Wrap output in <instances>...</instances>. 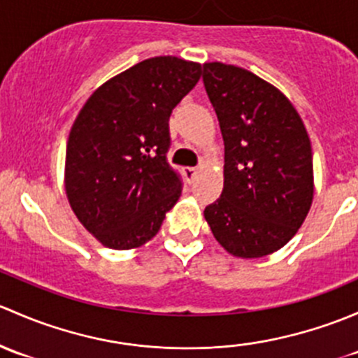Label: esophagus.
<instances>
[{
	"label": "esophagus",
	"mask_w": 358,
	"mask_h": 358,
	"mask_svg": "<svg viewBox=\"0 0 358 358\" xmlns=\"http://www.w3.org/2000/svg\"><path fill=\"white\" fill-rule=\"evenodd\" d=\"M182 172H184V176L191 180V179H194V176L198 174V169L196 167H184Z\"/></svg>",
	"instance_id": "obj_1"
}]
</instances>
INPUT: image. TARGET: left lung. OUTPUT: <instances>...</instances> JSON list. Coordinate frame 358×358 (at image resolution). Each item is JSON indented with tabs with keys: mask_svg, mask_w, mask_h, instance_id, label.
I'll use <instances>...</instances> for the list:
<instances>
[{
	"mask_svg": "<svg viewBox=\"0 0 358 358\" xmlns=\"http://www.w3.org/2000/svg\"><path fill=\"white\" fill-rule=\"evenodd\" d=\"M224 139V187L203 215L219 245L260 259L298 233L314 200L310 138L293 103L250 70L203 64Z\"/></svg>",
	"mask_w": 358,
	"mask_h": 358,
	"instance_id": "obj_1",
	"label": "left lung"
}]
</instances>
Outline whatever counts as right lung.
I'll list each match as a JSON object with an SVG mask.
<instances>
[{"mask_svg": "<svg viewBox=\"0 0 358 358\" xmlns=\"http://www.w3.org/2000/svg\"><path fill=\"white\" fill-rule=\"evenodd\" d=\"M201 65L155 57L103 83L70 129L65 193L79 222L103 246L132 250L160 231L180 198L169 167V119L196 86Z\"/></svg>", "mask_w": 358, "mask_h": 358, "instance_id": "add662e5", "label": "right lung"}]
</instances>
